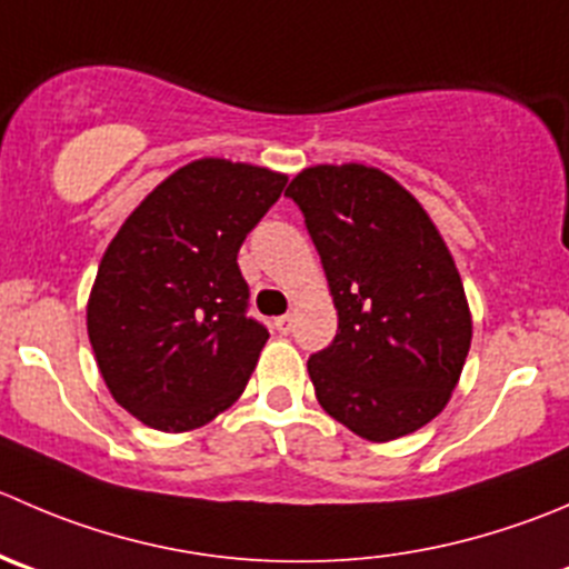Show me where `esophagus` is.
<instances>
[{"label":"esophagus","mask_w":569,"mask_h":569,"mask_svg":"<svg viewBox=\"0 0 569 569\" xmlns=\"http://www.w3.org/2000/svg\"><path fill=\"white\" fill-rule=\"evenodd\" d=\"M291 325H295V319H291V313H286V317H278L274 319V328H278V333H289Z\"/></svg>","instance_id":"esophagus-1"}]
</instances>
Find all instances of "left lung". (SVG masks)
<instances>
[{
  "instance_id": "1",
  "label": "left lung",
  "mask_w": 569,
  "mask_h": 569,
  "mask_svg": "<svg viewBox=\"0 0 569 569\" xmlns=\"http://www.w3.org/2000/svg\"><path fill=\"white\" fill-rule=\"evenodd\" d=\"M322 258L339 330L308 361L325 411L369 442L419 431L448 406L472 341L465 283L417 197L363 163L289 183Z\"/></svg>"
}]
</instances>
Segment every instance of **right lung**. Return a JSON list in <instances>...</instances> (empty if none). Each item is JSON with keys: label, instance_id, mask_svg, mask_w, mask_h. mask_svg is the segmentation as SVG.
Instances as JSON below:
<instances>
[{"label": "right lung", "instance_id": "add662e5", "mask_svg": "<svg viewBox=\"0 0 569 569\" xmlns=\"http://www.w3.org/2000/svg\"><path fill=\"white\" fill-rule=\"evenodd\" d=\"M286 174L200 158L158 183L110 239L86 306L104 386L163 433L194 431L244 391L269 333L247 317L241 241Z\"/></svg>", "mask_w": 569, "mask_h": 569}]
</instances>
